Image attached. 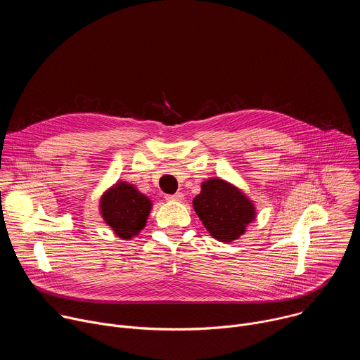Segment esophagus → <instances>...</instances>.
<instances>
[{"mask_svg":"<svg viewBox=\"0 0 360 360\" xmlns=\"http://www.w3.org/2000/svg\"><path fill=\"white\" fill-rule=\"evenodd\" d=\"M165 198H167L168 200L181 202V200H184V193H182V192H176V193H172V195H167Z\"/></svg>","mask_w":360,"mask_h":360,"instance_id":"obj_1","label":"esophagus"}]
</instances>
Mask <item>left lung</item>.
Listing matches in <instances>:
<instances>
[{
	"instance_id": "8db88e82",
	"label": "left lung",
	"mask_w": 360,
	"mask_h": 360,
	"mask_svg": "<svg viewBox=\"0 0 360 360\" xmlns=\"http://www.w3.org/2000/svg\"><path fill=\"white\" fill-rule=\"evenodd\" d=\"M192 203L203 226L221 242L240 238L256 218L255 203L238 186L221 178L202 182L200 193Z\"/></svg>"
}]
</instances>
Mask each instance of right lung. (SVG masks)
I'll return each instance as SVG.
<instances>
[{
  "instance_id": "1",
  "label": "right lung",
  "mask_w": 360,
  "mask_h": 360,
  "mask_svg": "<svg viewBox=\"0 0 360 360\" xmlns=\"http://www.w3.org/2000/svg\"><path fill=\"white\" fill-rule=\"evenodd\" d=\"M150 210L152 200L125 181H118L99 199L102 219L124 240H129L145 228Z\"/></svg>"
}]
</instances>
